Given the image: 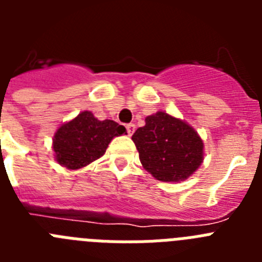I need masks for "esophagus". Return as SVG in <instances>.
Returning a JSON list of instances; mask_svg holds the SVG:
<instances>
[{
  "instance_id": "1",
  "label": "esophagus",
  "mask_w": 262,
  "mask_h": 262,
  "mask_svg": "<svg viewBox=\"0 0 262 262\" xmlns=\"http://www.w3.org/2000/svg\"><path fill=\"white\" fill-rule=\"evenodd\" d=\"M126 128H127V134H128L129 136H131L134 133H135V124L128 123V124H127V126H126Z\"/></svg>"
}]
</instances>
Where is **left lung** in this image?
Returning <instances> with one entry per match:
<instances>
[{"mask_svg": "<svg viewBox=\"0 0 262 262\" xmlns=\"http://www.w3.org/2000/svg\"><path fill=\"white\" fill-rule=\"evenodd\" d=\"M143 166L164 182L182 181L200 168L203 143L182 120L159 111L145 118V126L133 135Z\"/></svg>", "mask_w": 262, "mask_h": 262, "instance_id": "obj_1", "label": "left lung"}]
</instances>
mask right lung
Wrapping results in <instances>:
<instances>
[{"instance_id": "1", "label": "right lung", "mask_w": 262, "mask_h": 262, "mask_svg": "<svg viewBox=\"0 0 262 262\" xmlns=\"http://www.w3.org/2000/svg\"><path fill=\"white\" fill-rule=\"evenodd\" d=\"M124 133L126 128L114 120H98L90 111H84L55 134L57 163L68 169L82 168L105 154L111 139Z\"/></svg>"}]
</instances>
